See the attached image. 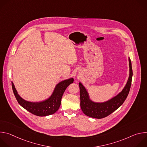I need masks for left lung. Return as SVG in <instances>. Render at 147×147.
Here are the masks:
<instances>
[{
  "label": "left lung",
  "mask_w": 147,
  "mask_h": 147,
  "mask_svg": "<svg viewBox=\"0 0 147 147\" xmlns=\"http://www.w3.org/2000/svg\"><path fill=\"white\" fill-rule=\"evenodd\" d=\"M129 77L126 84L121 92L107 101L96 102L92 100L87 89L81 82H79L80 107L86 115L96 119L104 118L115 112L123 103L129 93L133 77L131 62L129 57Z\"/></svg>",
  "instance_id": "obj_1"
}]
</instances>
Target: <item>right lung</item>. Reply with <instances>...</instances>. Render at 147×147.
Listing matches in <instances>:
<instances>
[{"mask_svg": "<svg viewBox=\"0 0 147 147\" xmlns=\"http://www.w3.org/2000/svg\"><path fill=\"white\" fill-rule=\"evenodd\" d=\"M73 81V78H70L59 82L56 86L52 95L47 99L40 102H30L24 99L18 95L13 82L11 85L15 97L21 106L36 116H46L57 111L65 91Z\"/></svg>", "mask_w": 147, "mask_h": 147, "instance_id": "right-lung-1", "label": "right lung"}]
</instances>
